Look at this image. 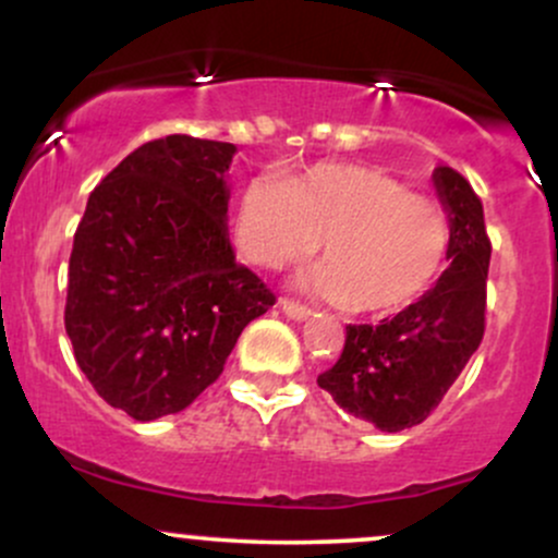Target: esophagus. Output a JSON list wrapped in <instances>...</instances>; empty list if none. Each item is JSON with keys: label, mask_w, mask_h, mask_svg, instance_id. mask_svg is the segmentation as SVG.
Here are the masks:
<instances>
[{"label": "esophagus", "mask_w": 558, "mask_h": 558, "mask_svg": "<svg viewBox=\"0 0 558 558\" xmlns=\"http://www.w3.org/2000/svg\"><path fill=\"white\" fill-rule=\"evenodd\" d=\"M280 306H283V312L291 319H306L312 317V310L306 304H301V301H293V299H283L280 301Z\"/></svg>", "instance_id": "obj_1"}]
</instances>
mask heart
I'll return each instance as SVG.
<instances>
[{"mask_svg": "<svg viewBox=\"0 0 558 558\" xmlns=\"http://www.w3.org/2000/svg\"><path fill=\"white\" fill-rule=\"evenodd\" d=\"M306 288L360 315L407 310L430 291L451 246V222L435 198L362 165L323 162L286 178L254 181L235 209V243L262 270L315 257Z\"/></svg>", "mask_w": 558, "mask_h": 558, "instance_id": "heart-1", "label": "heart"}]
</instances>
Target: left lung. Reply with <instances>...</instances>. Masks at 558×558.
<instances>
[{
  "instance_id": "obj_1",
  "label": "left lung",
  "mask_w": 558,
  "mask_h": 558,
  "mask_svg": "<svg viewBox=\"0 0 558 558\" xmlns=\"http://www.w3.org/2000/svg\"><path fill=\"white\" fill-rule=\"evenodd\" d=\"M433 181L451 222V265L396 317L349 325L341 360L317 377L343 412L383 433L430 417L485 332L490 239L483 202L462 172L446 165L435 168Z\"/></svg>"
}]
</instances>
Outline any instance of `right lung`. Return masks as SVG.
I'll list each match as a JSON object with an SVG mask.
<instances>
[{"instance_id":"right-lung-1","label":"right lung","mask_w":558,"mask_h":558,"mask_svg":"<svg viewBox=\"0 0 558 558\" xmlns=\"http://www.w3.org/2000/svg\"><path fill=\"white\" fill-rule=\"evenodd\" d=\"M235 146L165 136L92 191L68 267L65 330L110 407L149 422L222 375L241 330L275 293L235 262L226 172Z\"/></svg>"}]
</instances>
